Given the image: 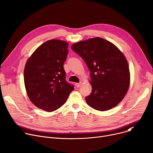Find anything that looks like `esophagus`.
Listing matches in <instances>:
<instances>
[{
    "label": "esophagus",
    "instance_id": "34e87169",
    "mask_svg": "<svg viewBox=\"0 0 153 153\" xmlns=\"http://www.w3.org/2000/svg\"><path fill=\"white\" fill-rule=\"evenodd\" d=\"M82 84V82H79V83H76V86L77 88H79V87H80L81 86Z\"/></svg>",
    "mask_w": 153,
    "mask_h": 153
}]
</instances>
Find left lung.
Wrapping results in <instances>:
<instances>
[{
    "instance_id": "8db88e82",
    "label": "left lung",
    "mask_w": 153,
    "mask_h": 153,
    "mask_svg": "<svg viewBox=\"0 0 153 153\" xmlns=\"http://www.w3.org/2000/svg\"><path fill=\"white\" fill-rule=\"evenodd\" d=\"M71 49L84 59L90 71L92 91L85 98L88 105L99 111L117 105L130 84L129 65L123 52L100 37L80 41Z\"/></svg>"
}]
</instances>
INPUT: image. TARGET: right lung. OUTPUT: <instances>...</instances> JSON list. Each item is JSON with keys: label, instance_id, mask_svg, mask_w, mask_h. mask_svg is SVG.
I'll return each mask as SVG.
<instances>
[{"label": "right lung", "instance_id": "obj_1", "mask_svg": "<svg viewBox=\"0 0 153 153\" xmlns=\"http://www.w3.org/2000/svg\"><path fill=\"white\" fill-rule=\"evenodd\" d=\"M68 48L65 41L48 40L33 52L25 63L24 80L27 94L36 107L46 112L62 106L74 89L65 80L63 64Z\"/></svg>", "mask_w": 153, "mask_h": 153}]
</instances>
